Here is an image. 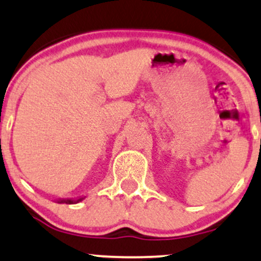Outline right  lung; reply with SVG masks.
I'll use <instances>...</instances> for the list:
<instances>
[{
	"instance_id": "add662e5",
	"label": "right lung",
	"mask_w": 261,
	"mask_h": 261,
	"mask_svg": "<svg viewBox=\"0 0 261 261\" xmlns=\"http://www.w3.org/2000/svg\"><path fill=\"white\" fill-rule=\"evenodd\" d=\"M84 199H85V195L84 197H79V198H74V199L60 198V199H57V203L58 204H76V203H79V201L84 200Z\"/></svg>"
}]
</instances>
